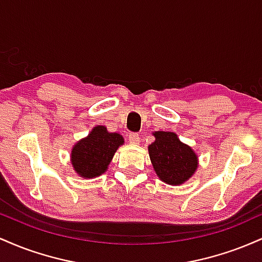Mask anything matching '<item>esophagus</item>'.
<instances>
[{"instance_id": "34e87169", "label": "esophagus", "mask_w": 262, "mask_h": 262, "mask_svg": "<svg viewBox=\"0 0 262 262\" xmlns=\"http://www.w3.org/2000/svg\"><path fill=\"white\" fill-rule=\"evenodd\" d=\"M128 139L132 144H138V143H139V140H140V135L138 133H129Z\"/></svg>"}]
</instances>
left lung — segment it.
I'll return each mask as SVG.
<instances>
[{"label": "left lung", "mask_w": 262, "mask_h": 262, "mask_svg": "<svg viewBox=\"0 0 262 262\" xmlns=\"http://www.w3.org/2000/svg\"><path fill=\"white\" fill-rule=\"evenodd\" d=\"M155 141L149 145L150 160L156 175L169 185H181L197 169V156L172 132H155Z\"/></svg>", "instance_id": "8db88e82"}]
</instances>
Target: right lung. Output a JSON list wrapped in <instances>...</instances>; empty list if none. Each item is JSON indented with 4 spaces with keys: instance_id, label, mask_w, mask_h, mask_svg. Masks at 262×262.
Instances as JSON below:
<instances>
[{
    "instance_id": "obj_1",
    "label": "right lung",
    "mask_w": 262,
    "mask_h": 262,
    "mask_svg": "<svg viewBox=\"0 0 262 262\" xmlns=\"http://www.w3.org/2000/svg\"><path fill=\"white\" fill-rule=\"evenodd\" d=\"M123 143L122 135L110 133L106 127L97 125L89 137L74 146L71 162L75 171L85 179L102 175L107 170L116 150Z\"/></svg>"
}]
</instances>
